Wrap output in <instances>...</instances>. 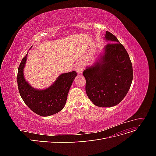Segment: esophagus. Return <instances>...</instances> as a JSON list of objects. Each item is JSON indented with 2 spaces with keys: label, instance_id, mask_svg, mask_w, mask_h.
Masks as SVG:
<instances>
[{
  "label": "esophagus",
  "instance_id": "obj_1",
  "mask_svg": "<svg viewBox=\"0 0 156 156\" xmlns=\"http://www.w3.org/2000/svg\"><path fill=\"white\" fill-rule=\"evenodd\" d=\"M75 70L78 73H81L83 70V65L81 64H77L76 68H75Z\"/></svg>",
  "mask_w": 156,
  "mask_h": 156
}]
</instances>
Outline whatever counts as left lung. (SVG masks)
I'll return each instance as SVG.
<instances>
[{
    "label": "left lung",
    "instance_id": "left-lung-1",
    "mask_svg": "<svg viewBox=\"0 0 156 156\" xmlns=\"http://www.w3.org/2000/svg\"><path fill=\"white\" fill-rule=\"evenodd\" d=\"M104 55L100 62L83 72L85 90L94 105L108 107L119 104L128 92L133 80V67L124 47L107 31Z\"/></svg>",
    "mask_w": 156,
    "mask_h": 156
}]
</instances>
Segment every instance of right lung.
I'll return each instance as SVG.
<instances>
[{"mask_svg":"<svg viewBox=\"0 0 156 156\" xmlns=\"http://www.w3.org/2000/svg\"><path fill=\"white\" fill-rule=\"evenodd\" d=\"M27 56L23 58L17 72V85L21 98L28 107L37 115L48 116L56 114L64 108L77 72L73 71L60 75L49 88L38 90L30 86L23 76Z\"/></svg>","mask_w":156,"mask_h":156,"instance_id":"obj_1","label":"right lung"}]
</instances>
